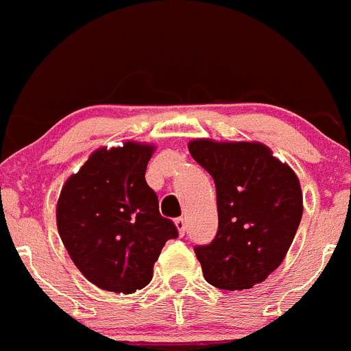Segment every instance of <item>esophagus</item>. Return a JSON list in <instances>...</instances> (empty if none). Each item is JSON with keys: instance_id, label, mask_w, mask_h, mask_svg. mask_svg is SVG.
Listing matches in <instances>:
<instances>
[{"instance_id": "esophagus-1", "label": "esophagus", "mask_w": 351, "mask_h": 351, "mask_svg": "<svg viewBox=\"0 0 351 351\" xmlns=\"http://www.w3.org/2000/svg\"><path fill=\"white\" fill-rule=\"evenodd\" d=\"M174 223L177 227V232H179V235L186 234V220H184V218H176Z\"/></svg>"}]
</instances>
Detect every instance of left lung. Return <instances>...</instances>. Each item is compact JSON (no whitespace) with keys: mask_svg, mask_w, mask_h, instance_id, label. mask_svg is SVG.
Listing matches in <instances>:
<instances>
[{"mask_svg":"<svg viewBox=\"0 0 351 351\" xmlns=\"http://www.w3.org/2000/svg\"><path fill=\"white\" fill-rule=\"evenodd\" d=\"M194 160L215 180L218 232L196 245L204 280L221 290H247L278 268L302 220L298 177L258 141L193 140Z\"/></svg>","mask_w":351,"mask_h":351,"instance_id":"8db88e82","label":"left lung"}]
</instances>
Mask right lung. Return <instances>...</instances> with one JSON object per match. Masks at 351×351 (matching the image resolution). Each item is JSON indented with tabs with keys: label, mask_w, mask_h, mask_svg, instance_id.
Segmentation results:
<instances>
[{
	"label": "right lung",
	"mask_w": 351,
	"mask_h": 351,
	"mask_svg": "<svg viewBox=\"0 0 351 351\" xmlns=\"http://www.w3.org/2000/svg\"><path fill=\"white\" fill-rule=\"evenodd\" d=\"M154 145L99 148L62 186L58 232L76 268L99 289L133 293L152 282L154 265L177 228L158 211L145 180Z\"/></svg>",
	"instance_id": "1"
}]
</instances>
